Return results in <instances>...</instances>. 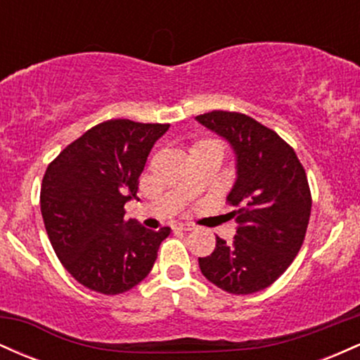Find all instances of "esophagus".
<instances>
[{
  "instance_id": "esophagus-1",
  "label": "esophagus",
  "mask_w": 360,
  "mask_h": 360,
  "mask_svg": "<svg viewBox=\"0 0 360 360\" xmlns=\"http://www.w3.org/2000/svg\"><path fill=\"white\" fill-rule=\"evenodd\" d=\"M176 229L177 230H184V232H189V230H194V226L189 225V223H177Z\"/></svg>"
}]
</instances>
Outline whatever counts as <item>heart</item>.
<instances>
[{"label": "heart", "instance_id": "b5f03b06", "mask_svg": "<svg viewBox=\"0 0 360 360\" xmlns=\"http://www.w3.org/2000/svg\"><path fill=\"white\" fill-rule=\"evenodd\" d=\"M205 142H208V140H205ZM205 142H200V143H205ZM196 146H198V143H196Z\"/></svg>", "mask_w": 360, "mask_h": 360}]
</instances>
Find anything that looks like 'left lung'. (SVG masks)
<instances>
[{
    "label": "left lung",
    "instance_id": "obj_1",
    "mask_svg": "<svg viewBox=\"0 0 360 360\" xmlns=\"http://www.w3.org/2000/svg\"><path fill=\"white\" fill-rule=\"evenodd\" d=\"M196 120L232 143L237 183L226 201L237 223L232 243L217 237L200 269L232 295L269 288L291 266L303 245L311 213V191L295 148L249 115L214 110Z\"/></svg>",
    "mask_w": 360,
    "mask_h": 360
}]
</instances>
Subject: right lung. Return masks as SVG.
<instances>
[{
    "instance_id": "add662e5",
    "label": "right lung",
    "mask_w": 360,
    "mask_h": 360,
    "mask_svg": "<svg viewBox=\"0 0 360 360\" xmlns=\"http://www.w3.org/2000/svg\"><path fill=\"white\" fill-rule=\"evenodd\" d=\"M169 123L108 120L89 128L49 164L40 212L56 255L77 283L122 295L147 278L171 229L125 220L139 177Z\"/></svg>"
}]
</instances>
